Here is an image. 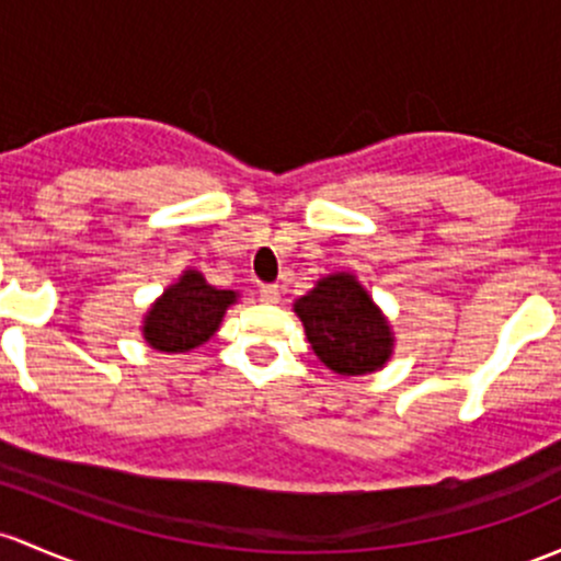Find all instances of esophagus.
Returning <instances> with one entry per match:
<instances>
[{
  "mask_svg": "<svg viewBox=\"0 0 561 561\" xmlns=\"http://www.w3.org/2000/svg\"><path fill=\"white\" fill-rule=\"evenodd\" d=\"M261 300H263V304H276V300H279V287H276V285H261Z\"/></svg>",
  "mask_w": 561,
  "mask_h": 561,
  "instance_id": "34e87169",
  "label": "esophagus"
}]
</instances>
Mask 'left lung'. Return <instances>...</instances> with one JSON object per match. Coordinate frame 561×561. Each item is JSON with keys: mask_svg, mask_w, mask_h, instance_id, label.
I'll use <instances>...</instances> for the list:
<instances>
[{"mask_svg": "<svg viewBox=\"0 0 561 561\" xmlns=\"http://www.w3.org/2000/svg\"><path fill=\"white\" fill-rule=\"evenodd\" d=\"M293 309L304 322L314 355L333 374H374L392 357V328L355 274L339 271L322 276Z\"/></svg>", "mask_w": 561, "mask_h": 561, "instance_id": "left-lung-1", "label": "left lung"}]
</instances>
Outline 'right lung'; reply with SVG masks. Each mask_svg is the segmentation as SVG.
Instances as JSON below:
<instances>
[{
	"mask_svg": "<svg viewBox=\"0 0 561 561\" xmlns=\"http://www.w3.org/2000/svg\"><path fill=\"white\" fill-rule=\"evenodd\" d=\"M233 290H217L202 271L187 268L145 314L141 335L158 352H191L215 335L228 306L236 304Z\"/></svg>",
	"mask_w": 561,
	"mask_h": 561,
	"instance_id": "right-lung-1",
	"label": "right lung"
}]
</instances>
